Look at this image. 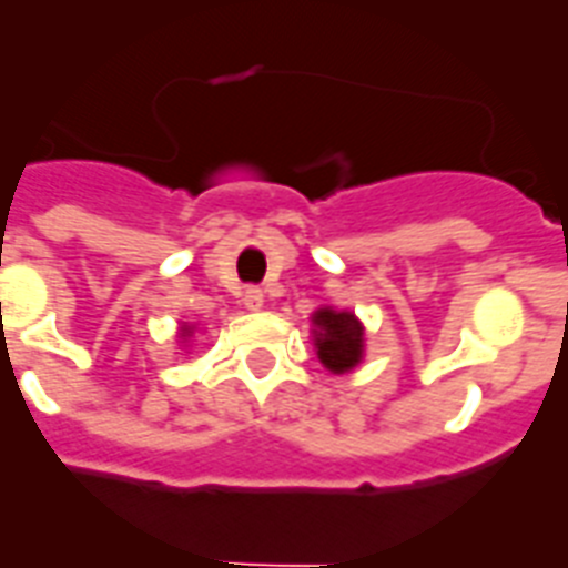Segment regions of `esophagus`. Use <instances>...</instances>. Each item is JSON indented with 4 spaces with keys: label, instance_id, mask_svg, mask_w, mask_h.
Segmentation results:
<instances>
[{
    "label": "esophagus",
    "instance_id": "1",
    "mask_svg": "<svg viewBox=\"0 0 568 568\" xmlns=\"http://www.w3.org/2000/svg\"><path fill=\"white\" fill-rule=\"evenodd\" d=\"M243 304H246V310L264 307V295H261V288H246V295H243Z\"/></svg>",
    "mask_w": 568,
    "mask_h": 568
}]
</instances>
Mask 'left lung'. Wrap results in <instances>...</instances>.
<instances>
[{"label":"left lung","mask_w":568,"mask_h":568,"mask_svg":"<svg viewBox=\"0 0 568 568\" xmlns=\"http://www.w3.org/2000/svg\"><path fill=\"white\" fill-rule=\"evenodd\" d=\"M313 346L332 374H349L365 358V325L353 310L320 307L313 316Z\"/></svg>","instance_id":"1"}]
</instances>
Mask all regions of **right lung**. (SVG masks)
<instances>
[{
	"label": "right lung",
	"instance_id": "obj_1",
	"mask_svg": "<svg viewBox=\"0 0 568 568\" xmlns=\"http://www.w3.org/2000/svg\"><path fill=\"white\" fill-rule=\"evenodd\" d=\"M194 334V325H187V322H182V328H179V337H182V344H187V337Z\"/></svg>",
	"mask_w": 568,
	"mask_h": 568
}]
</instances>
